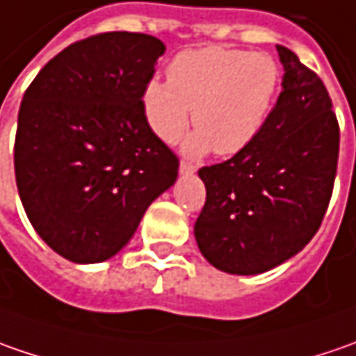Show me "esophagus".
Masks as SVG:
<instances>
[{"label": "esophagus", "instance_id": "obj_1", "mask_svg": "<svg viewBox=\"0 0 356 356\" xmlns=\"http://www.w3.org/2000/svg\"><path fill=\"white\" fill-rule=\"evenodd\" d=\"M194 170H196V166H194L192 162H188V160H182V162H180V172H182V174H192Z\"/></svg>", "mask_w": 356, "mask_h": 356}]
</instances>
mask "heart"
<instances>
[{"instance_id": "1", "label": "heart", "mask_w": 356, "mask_h": 356, "mask_svg": "<svg viewBox=\"0 0 356 356\" xmlns=\"http://www.w3.org/2000/svg\"><path fill=\"white\" fill-rule=\"evenodd\" d=\"M281 71L267 53L220 45L186 49L168 65V81L152 79L143 90L148 127L164 143H176L190 124L186 152L220 156L243 152L259 136L275 104Z\"/></svg>"}]
</instances>
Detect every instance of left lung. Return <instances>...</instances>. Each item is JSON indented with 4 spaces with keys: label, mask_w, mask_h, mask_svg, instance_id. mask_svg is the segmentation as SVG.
Returning <instances> with one entry per match:
<instances>
[{
    "label": "left lung",
    "mask_w": 356,
    "mask_h": 356,
    "mask_svg": "<svg viewBox=\"0 0 356 356\" xmlns=\"http://www.w3.org/2000/svg\"><path fill=\"white\" fill-rule=\"evenodd\" d=\"M283 90L266 127L243 152L200 168L206 204L194 236L213 267L255 275L307 245L335 184L339 122L323 81L277 45Z\"/></svg>",
    "instance_id": "left-lung-1"
}]
</instances>
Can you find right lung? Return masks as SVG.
<instances>
[{"instance_id":"add662e5","label":"right lung","mask_w":356,"mask_h":356,"mask_svg":"<svg viewBox=\"0 0 356 356\" xmlns=\"http://www.w3.org/2000/svg\"><path fill=\"white\" fill-rule=\"evenodd\" d=\"M164 51L152 35H90L55 55L23 95L13 154L21 204L69 261L99 264L120 252L176 182L178 156L143 113Z\"/></svg>"}]
</instances>
